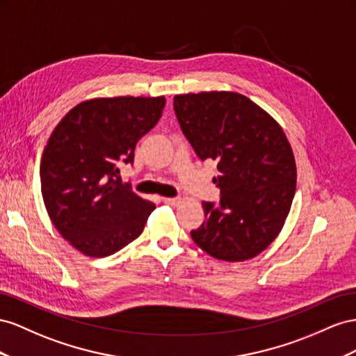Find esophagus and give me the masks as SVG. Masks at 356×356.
<instances>
[{"label":"esophagus","mask_w":356,"mask_h":356,"mask_svg":"<svg viewBox=\"0 0 356 356\" xmlns=\"http://www.w3.org/2000/svg\"><path fill=\"white\" fill-rule=\"evenodd\" d=\"M162 201L165 202V204H170V206H177L180 202V198H162Z\"/></svg>","instance_id":"34e87169"}]
</instances>
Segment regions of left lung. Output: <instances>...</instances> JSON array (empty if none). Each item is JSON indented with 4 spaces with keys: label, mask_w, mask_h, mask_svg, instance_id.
I'll use <instances>...</instances> for the list:
<instances>
[{
    "label": "left lung",
    "mask_w": 356,
    "mask_h": 356,
    "mask_svg": "<svg viewBox=\"0 0 356 356\" xmlns=\"http://www.w3.org/2000/svg\"><path fill=\"white\" fill-rule=\"evenodd\" d=\"M175 111L201 161L218 164L220 200L202 202V225L191 231L216 259L257 257L277 237L297 186L296 159L280 125L248 97L200 92L175 97Z\"/></svg>",
    "instance_id": "1"
}]
</instances>
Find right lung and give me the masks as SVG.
I'll use <instances>...</instances> for the list:
<instances>
[{
    "label": "right lung",
    "mask_w": 356,
    "mask_h": 356,
    "mask_svg": "<svg viewBox=\"0 0 356 356\" xmlns=\"http://www.w3.org/2000/svg\"><path fill=\"white\" fill-rule=\"evenodd\" d=\"M164 106V97L83 101L50 136L40 164L44 206L59 234L85 255H113L143 232L155 210L122 184L119 167L133 164L137 141Z\"/></svg>",
    "instance_id": "right-lung-1"
}]
</instances>
